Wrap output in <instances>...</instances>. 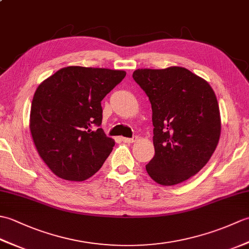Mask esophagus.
<instances>
[{
  "mask_svg": "<svg viewBox=\"0 0 249 249\" xmlns=\"http://www.w3.org/2000/svg\"><path fill=\"white\" fill-rule=\"evenodd\" d=\"M136 140H137V136H134L133 138H125V137L122 138V141L125 142V143H133V142H135Z\"/></svg>",
  "mask_w": 249,
  "mask_h": 249,
  "instance_id": "34e87169",
  "label": "esophagus"
}]
</instances>
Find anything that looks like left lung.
I'll list each match as a JSON object with an SVG mask.
<instances>
[{
	"mask_svg": "<svg viewBox=\"0 0 249 249\" xmlns=\"http://www.w3.org/2000/svg\"><path fill=\"white\" fill-rule=\"evenodd\" d=\"M134 80L152 106L155 155L145 166L165 186L186 181L210 160L220 137V114L213 89L184 67L137 70Z\"/></svg>",
	"mask_w": 249,
	"mask_h": 249,
	"instance_id": "1",
	"label": "left lung"
}]
</instances>
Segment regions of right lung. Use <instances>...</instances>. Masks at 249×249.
Segmentation results:
<instances>
[{"instance_id":"obj_1","label":"right lung","mask_w":249,"mask_h":249,"mask_svg":"<svg viewBox=\"0 0 249 249\" xmlns=\"http://www.w3.org/2000/svg\"><path fill=\"white\" fill-rule=\"evenodd\" d=\"M125 76L124 71L68 66L37 88L30 130L39 156L55 176L80 182L102 168L114 146L99 128L102 100Z\"/></svg>"}]
</instances>
